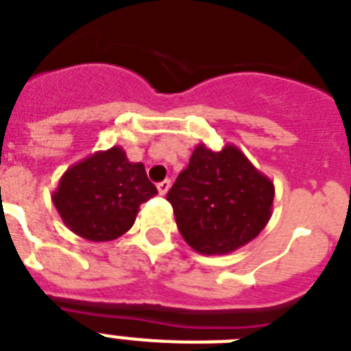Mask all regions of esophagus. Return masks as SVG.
<instances>
[{
	"label": "esophagus",
	"mask_w": 351,
	"mask_h": 351,
	"mask_svg": "<svg viewBox=\"0 0 351 351\" xmlns=\"http://www.w3.org/2000/svg\"><path fill=\"white\" fill-rule=\"evenodd\" d=\"M169 187H171V180H164V182H160V184H157V189L162 196H164V194L169 191Z\"/></svg>",
	"instance_id": "34e87169"
}]
</instances>
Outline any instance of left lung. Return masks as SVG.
<instances>
[{"label": "left lung", "mask_w": 351, "mask_h": 351, "mask_svg": "<svg viewBox=\"0 0 351 351\" xmlns=\"http://www.w3.org/2000/svg\"><path fill=\"white\" fill-rule=\"evenodd\" d=\"M275 185L234 144H198L167 193L185 243L202 255H226L264 230Z\"/></svg>", "instance_id": "1"}]
</instances>
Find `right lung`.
Listing matches in <instances>:
<instances>
[{"mask_svg":"<svg viewBox=\"0 0 351 351\" xmlns=\"http://www.w3.org/2000/svg\"><path fill=\"white\" fill-rule=\"evenodd\" d=\"M155 194L143 162H130L125 149L112 146L73 164L51 199L71 232L105 243L130 230L141 205Z\"/></svg>","mask_w":351,"mask_h":351,"instance_id":"add662e5","label":"right lung"}]
</instances>
